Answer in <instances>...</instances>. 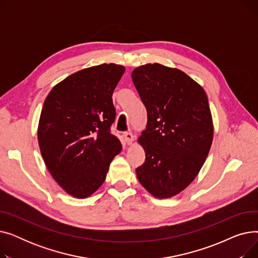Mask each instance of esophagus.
<instances>
[{"label": "esophagus", "instance_id": "esophagus-1", "mask_svg": "<svg viewBox=\"0 0 258 258\" xmlns=\"http://www.w3.org/2000/svg\"><path fill=\"white\" fill-rule=\"evenodd\" d=\"M123 137H124V140L127 144H132V142L134 141V135L131 133V132H126L123 134Z\"/></svg>", "mask_w": 258, "mask_h": 258}]
</instances>
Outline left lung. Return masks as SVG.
I'll return each mask as SVG.
<instances>
[{
    "mask_svg": "<svg viewBox=\"0 0 258 258\" xmlns=\"http://www.w3.org/2000/svg\"><path fill=\"white\" fill-rule=\"evenodd\" d=\"M132 79L147 111L138 141L145 151L139 182L159 199L180 194L201 170L213 139L205 91L178 69L160 63L138 67Z\"/></svg>",
    "mask_w": 258,
    "mask_h": 258,
    "instance_id": "left-lung-1",
    "label": "left lung"
}]
</instances>
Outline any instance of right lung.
Masks as SVG:
<instances>
[{
	"label": "right lung",
	"instance_id": "obj_1",
	"mask_svg": "<svg viewBox=\"0 0 258 258\" xmlns=\"http://www.w3.org/2000/svg\"><path fill=\"white\" fill-rule=\"evenodd\" d=\"M124 71L115 63L87 68L60 81L44 102L39 150L53 179L72 197L96 191L122 150L111 125L116 117L113 92Z\"/></svg>",
	"mask_w": 258,
	"mask_h": 258
}]
</instances>
